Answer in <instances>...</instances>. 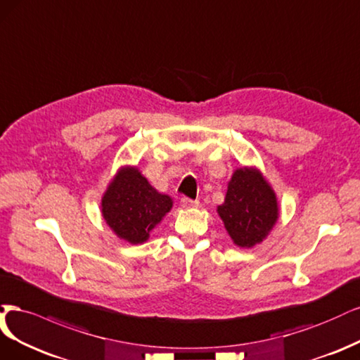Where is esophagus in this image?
I'll use <instances>...</instances> for the list:
<instances>
[{"label": "esophagus", "mask_w": 360, "mask_h": 360, "mask_svg": "<svg viewBox=\"0 0 360 360\" xmlns=\"http://www.w3.org/2000/svg\"><path fill=\"white\" fill-rule=\"evenodd\" d=\"M181 206L185 210H191V207L199 206V200H191L188 197H184V199H181Z\"/></svg>", "instance_id": "34e87169"}]
</instances>
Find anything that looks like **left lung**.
I'll return each mask as SVG.
<instances>
[{
  "mask_svg": "<svg viewBox=\"0 0 360 360\" xmlns=\"http://www.w3.org/2000/svg\"><path fill=\"white\" fill-rule=\"evenodd\" d=\"M230 239L239 248H252L269 236L280 218V205L269 181L256 166L233 170L224 202L217 206Z\"/></svg>",
  "mask_w": 360,
  "mask_h": 360,
  "instance_id": "8db88e82",
  "label": "left lung"
}]
</instances>
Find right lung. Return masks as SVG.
I'll list each match as a JSON object with an SVG mask.
<instances>
[{
	"label": "right lung",
	"instance_id": "1",
	"mask_svg": "<svg viewBox=\"0 0 360 360\" xmlns=\"http://www.w3.org/2000/svg\"><path fill=\"white\" fill-rule=\"evenodd\" d=\"M173 200L157 191L137 166H121L101 195V215L115 236L139 245L149 239Z\"/></svg>",
	"mask_w": 360,
	"mask_h": 360
}]
</instances>
